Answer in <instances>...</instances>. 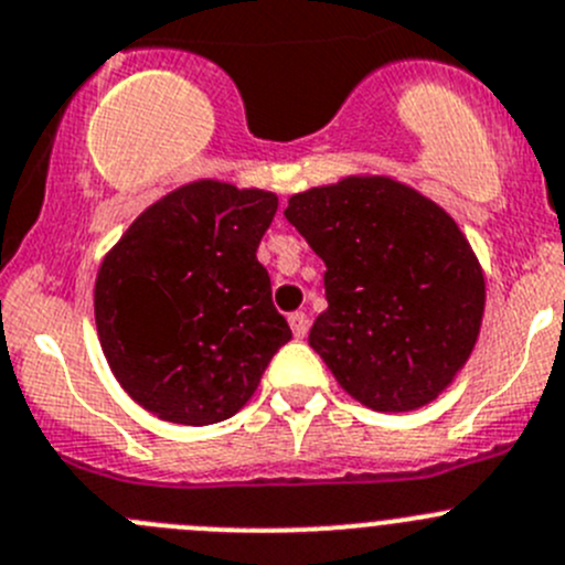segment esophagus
Instances as JSON below:
<instances>
[{
  "label": "esophagus",
  "instance_id": "1",
  "mask_svg": "<svg viewBox=\"0 0 565 565\" xmlns=\"http://www.w3.org/2000/svg\"><path fill=\"white\" fill-rule=\"evenodd\" d=\"M289 326H292L295 337L303 339L306 333H309V317H306L303 311H295V315H289Z\"/></svg>",
  "mask_w": 565,
  "mask_h": 565
}]
</instances>
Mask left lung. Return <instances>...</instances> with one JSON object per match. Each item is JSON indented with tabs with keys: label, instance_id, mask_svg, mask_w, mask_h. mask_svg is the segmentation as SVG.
Returning <instances> with one entry per match:
<instances>
[{
	"label": "left lung",
	"instance_id": "obj_1",
	"mask_svg": "<svg viewBox=\"0 0 565 565\" xmlns=\"http://www.w3.org/2000/svg\"><path fill=\"white\" fill-rule=\"evenodd\" d=\"M326 262L328 309L309 344L361 405L399 414L434 403L472 355L486 278L458 223L388 177H344L284 210Z\"/></svg>",
	"mask_w": 565,
	"mask_h": 565
}]
</instances>
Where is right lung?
Returning <instances> with one entry per match:
<instances>
[{
    "instance_id": "right-lung-1",
    "label": "right lung",
    "mask_w": 565,
    "mask_h": 565,
    "mask_svg": "<svg viewBox=\"0 0 565 565\" xmlns=\"http://www.w3.org/2000/svg\"><path fill=\"white\" fill-rule=\"evenodd\" d=\"M278 195L199 179L162 195L107 250L93 289L104 359L124 392L177 425L237 414L292 339L256 259Z\"/></svg>"
}]
</instances>
